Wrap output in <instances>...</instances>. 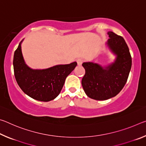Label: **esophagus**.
Returning <instances> with one entry per match:
<instances>
[{"label":"esophagus","mask_w":146,"mask_h":146,"mask_svg":"<svg viewBox=\"0 0 146 146\" xmlns=\"http://www.w3.org/2000/svg\"><path fill=\"white\" fill-rule=\"evenodd\" d=\"M76 62H77L78 66H81L83 62V60L82 58H78L77 60H76Z\"/></svg>","instance_id":"obj_1"}]
</instances>
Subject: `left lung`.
<instances>
[{
  "instance_id": "obj_1",
  "label": "left lung",
  "mask_w": 146,
  "mask_h": 146,
  "mask_svg": "<svg viewBox=\"0 0 146 146\" xmlns=\"http://www.w3.org/2000/svg\"><path fill=\"white\" fill-rule=\"evenodd\" d=\"M106 42L110 51L116 55L113 62L102 67L93 62L82 64L85 75L82 79L84 90L89 97L97 100H105L115 97L126 83L132 65L129 48L121 36L108 32Z\"/></svg>"
}]
</instances>
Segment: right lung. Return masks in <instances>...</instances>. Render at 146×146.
<instances>
[{
    "mask_svg": "<svg viewBox=\"0 0 146 146\" xmlns=\"http://www.w3.org/2000/svg\"><path fill=\"white\" fill-rule=\"evenodd\" d=\"M23 41L19 43L13 56L14 74L17 84L24 93L33 99L42 102L55 99L60 93L66 77L77 63L73 62L44 70H33L24 61L21 49Z\"/></svg>",
    "mask_w": 146,
    "mask_h": 146,
    "instance_id": "add662e5",
    "label": "right lung"
}]
</instances>
